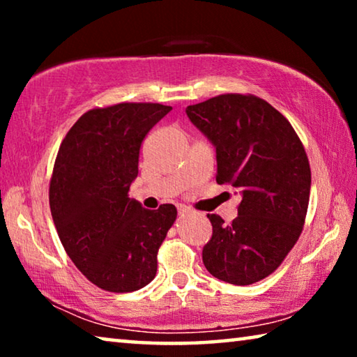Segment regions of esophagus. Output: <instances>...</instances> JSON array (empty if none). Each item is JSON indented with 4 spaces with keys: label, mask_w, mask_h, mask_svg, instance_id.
<instances>
[{
    "label": "esophagus",
    "mask_w": 357,
    "mask_h": 357,
    "mask_svg": "<svg viewBox=\"0 0 357 357\" xmlns=\"http://www.w3.org/2000/svg\"><path fill=\"white\" fill-rule=\"evenodd\" d=\"M185 213H189V208L181 206V208H179V214H185Z\"/></svg>",
    "instance_id": "esophagus-1"
}]
</instances>
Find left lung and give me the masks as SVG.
<instances>
[{"instance_id":"8db88e82","label":"left lung","mask_w":357,"mask_h":357,"mask_svg":"<svg viewBox=\"0 0 357 357\" xmlns=\"http://www.w3.org/2000/svg\"><path fill=\"white\" fill-rule=\"evenodd\" d=\"M185 113L215 146L217 184L243 195L229 225L208 214L213 236L203 263L219 280L252 285L279 268L304 228L312 183L304 144L280 112L253 94H220Z\"/></svg>"}]
</instances>
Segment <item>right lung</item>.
<instances>
[{
  "label": "right lung",
  "mask_w": 357,
  "mask_h": 357,
  "mask_svg": "<svg viewBox=\"0 0 357 357\" xmlns=\"http://www.w3.org/2000/svg\"><path fill=\"white\" fill-rule=\"evenodd\" d=\"M172 110L121 102L83 113L66 134L48 200L58 236L78 271L110 293L137 291L154 279L157 252L176 220L173 204L144 209L129 198L140 146Z\"/></svg>",
  "instance_id": "obj_1"
}]
</instances>
